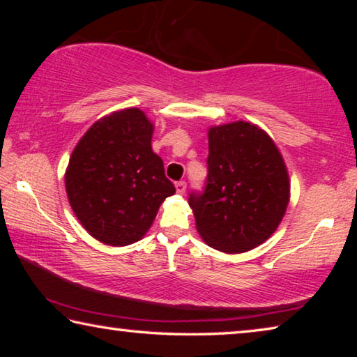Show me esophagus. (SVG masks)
<instances>
[{
	"label": "esophagus",
	"mask_w": 357,
	"mask_h": 357,
	"mask_svg": "<svg viewBox=\"0 0 357 357\" xmlns=\"http://www.w3.org/2000/svg\"><path fill=\"white\" fill-rule=\"evenodd\" d=\"M174 187H176V192L179 193V195H183V193L185 192L187 184H185V181H178V183L174 184Z\"/></svg>",
	"instance_id": "1"
}]
</instances>
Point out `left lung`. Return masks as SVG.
<instances>
[{
	"mask_svg": "<svg viewBox=\"0 0 357 357\" xmlns=\"http://www.w3.org/2000/svg\"><path fill=\"white\" fill-rule=\"evenodd\" d=\"M208 176L190 192L197 229L206 244L243 253L279 227L289 198V179L271 137L244 121L209 129Z\"/></svg>",
	"mask_w": 357,
	"mask_h": 357,
	"instance_id": "obj_1",
	"label": "left lung"
}]
</instances>
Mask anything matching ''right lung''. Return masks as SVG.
<instances>
[{
	"instance_id": "right-lung-1",
	"label": "right lung",
	"mask_w": 357,
	"mask_h": 357,
	"mask_svg": "<svg viewBox=\"0 0 357 357\" xmlns=\"http://www.w3.org/2000/svg\"><path fill=\"white\" fill-rule=\"evenodd\" d=\"M153 124L138 108L94 123L70 155L66 192L86 231L108 245L143 238L176 189L151 148Z\"/></svg>"
}]
</instances>
